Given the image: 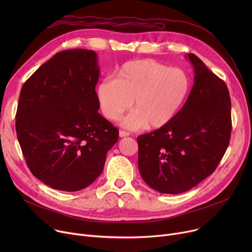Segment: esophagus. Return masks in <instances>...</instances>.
Segmentation results:
<instances>
[{
  "label": "esophagus",
  "mask_w": 252,
  "mask_h": 252,
  "mask_svg": "<svg viewBox=\"0 0 252 252\" xmlns=\"http://www.w3.org/2000/svg\"><path fill=\"white\" fill-rule=\"evenodd\" d=\"M127 136H129V133H127V131H126V130H119V137L121 138H124V137H127Z\"/></svg>",
  "instance_id": "34e87169"
}]
</instances>
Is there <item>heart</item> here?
<instances>
[{
    "label": "heart",
    "mask_w": 252,
    "mask_h": 252,
    "mask_svg": "<svg viewBox=\"0 0 252 252\" xmlns=\"http://www.w3.org/2000/svg\"><path fill=\"white\" fill-rule=\"evenodd\" d=\"M191 90V78L182 68L152 59L128 61L115 72L114 81L106 79L97 87V100L103 115L117 121L130 108L123 126L137 129L148 126L159 128L177 116Z\"/></svg>",
    "instance_id": "b5f03b06"
}]
</instances>
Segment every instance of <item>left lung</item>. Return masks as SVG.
Segmentation results:
<instances>
[{
  "instance_id": "obj_1",
  "label": "left lung",
  "mask_w": 252,
  "mask_h": 252,
  "mask_svg": "<svg viewBox=\"0 0 252 252\" xmlns=\"http://www.w3.org/2000/svg\"><path fill=\"white\" fill-rule=\"evenodd\" d=\"M194 85L168 125L137 138L138 165L149 187L165 194L186 192L214 173L231 138V98L222 79L194 54Z\"/></svg>"
}]
</instances>
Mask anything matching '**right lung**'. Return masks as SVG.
Instances as JSON below:
<instances>
[{
	"label": "right lung",
	"instance_id": "obj_1",
	"mask_svg": "<svg viewBox=\"0 0 252 252\" xmlns=\"http://www.w3.org/2000/svg\"><path fill=\"white\" fill-rule=\"evenodd\" d=\"M94 51H61L22 86L18 142L32 174L51 188L74 192L102 173L118 128L99 112Z\"/></svg>",
	"mask_w": 252,
	"mask_h": 252
}]
</instances>
